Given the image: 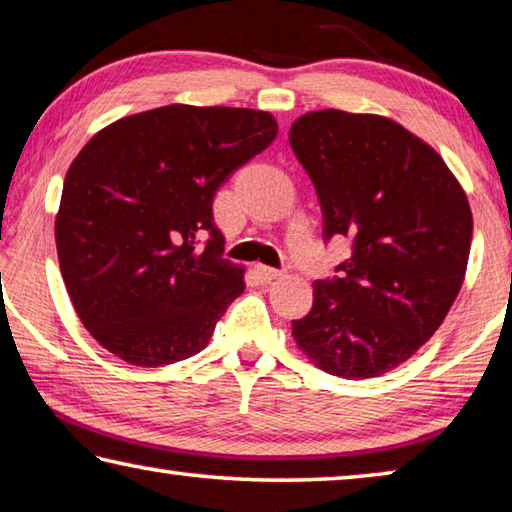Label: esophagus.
Returning a JSON list of instances; mask_svg holds the SVG:
<instances>
[{
	"label": "esophagus",
	"mask_w": 512,
	"mask_h": 512,
	"mask_svg": "<svg viewBox=\"0 0 512 512\" xmlns=\"http://www.w3.org/2000/svg\"><path fill=\"white\" fill-rule=\"evenodd\" d=\"M255 273L262 282H273V280H277V277H282V271H277V268H271V266H264V264H257Z\"/></svg>",
	"instance_id": "obj_1"
}]
</instances>
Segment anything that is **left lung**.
<instances>
[{
	"label": "left lung",
	"mask_w": 512,
	"mask_h": 512,
	"mask_svg": "<svg viewBox=\"0 0 512 512\" xmlns=\"http://www.w3.org/2000/svg\"><path fill=\"white\" fill-rule=\"evenodd\" d=\"M289 142L316 187L325 239H352L341 277L314 282V307L291 334L329 375L379 377L452 309L470 257V203L445 160L388 117L314 110L293 121Z\"/></svg>",
	"instance_id": "obj_1"
}]
</instances>
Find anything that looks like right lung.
I'll list each match as a JSON object with an SVG mask.
<instances>
[{"label":"right lung","mask_w":512,"mask_h":512,"mask_svg":"<svg viewBox=\"0 0 512 512\" xmlns=\"http://www.w3.org/2000/svg\"><path fill=\"white\" fill-rule=\"evenodd\" d=\"M275 135L271 112L171 103L112 121L83 146L54 228L69 300L94 341L142 368L210 343L246 289V268L221 257L214 194ZM203 229L211 241L198 251Z\"/></svg>","instance_id":"right-lung-1"}]
</instances>
